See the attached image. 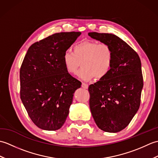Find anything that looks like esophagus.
Listing matches in <instances>:
<instances>
[{"label": "esophagus", "instance_id": "34e87169", "mask_svg": "<svg viewBox=\"0 0 158 158\" xmlns=\"http://www.w3.org/2000/svg\"><path fill=\"white\" fill-rule=\"evenodd\" d=\"M81 86H82V88H84V89H88V85L86 84V83H82Z\"/></svg>", "mask_w": 158, "mask_h": 158}]
</instances>
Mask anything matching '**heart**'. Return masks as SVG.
<instances>
[{"mask_svg": "<svg viewBox=\"0 0 158 158\" xmlns=\"http://www.w3.org/2000/svg\"><path fill=\"white\" fill-rule=\"evenodd\" d=\"M113 58V49L109 44L86 40L74 46L73 52H64L62 62L66 71L71 75H76L81 64L79 73L81 79H101L110 72Z\"/></svg>", "mask_w": 158, "mask_h": 158, "instance_id": "1", "label": "heart"}]
</instances>
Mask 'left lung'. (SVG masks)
<instances>
[{"mask_svg":"<svg viewBox=\"0 0 158 158\" xmlns=\"http://www.w3.org/2000/svg\"><path fill=\"white\" fill-rule=\"evenodd\" d=\"M88 35L109 44L114 54L108 75L88 88L92 115L100 130L119 132L139 109L143 87L141 62L138 53L117 36L95 32Z\"/></svg>","mask_w":158,"mask_h":158,"instance_id":"left-lung-1","label":"left lung"}]
</instances>
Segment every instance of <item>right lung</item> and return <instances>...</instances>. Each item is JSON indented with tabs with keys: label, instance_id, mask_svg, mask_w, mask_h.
<instances>
[{
	"label": "right lung",
	"instance_id": "right-lung-1",
	"mask_svg": "<svg viewBox=\"0 0 158 158\" xmlns=\"http://www.w3.org/2000/svg\"><path fill=\"white\" fill-rule=\"evenodd\" d=\"M80 32L56 33L30 47L19 70L20 98L39 128L56 130L64 123L73 94L81 83L66 71L63 55Z\"/></svg>",
	"mask_w": 158,
	"mask_h": 158
}]
</instances>
